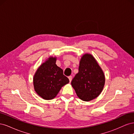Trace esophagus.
Returning a JSON list of instances; mask_svg holds the SVG:
<instances>
[{
	"instance_id": "34e87169",
	"label": "esophagus",
	"mask_w": 134,
	"mask_h": 134,
	"mask_svg": "<svg viewBox=\"0 0 134 134\" xmlns=\"http://www.w3.org/2000/svg\"><path fill=\"white\" fill-rule=\"evenodd\" d=\"M68 78H69V79L70 82H71V80H72V76H68Z\"/></svg>"
}]
</instances>
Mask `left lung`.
<instances>
[{
	"mask_svg": "<svg viewBox=\"0 0 134 134\" xmlns=\"http://www.w3.org/2000/svg\"><path fill=\"white\" fill-rule=\"evenodd\" d=\"M104 83L103 71L94 58L84 54L80 61L78 73L71 82L77 96L87 102L94 99L102 92Z\"/></svg>",
	"mask_w": 134,
	"mask_h": 134,
	"instance_id": "8db88e82",
	"label": "left lung"
}]
</instances>
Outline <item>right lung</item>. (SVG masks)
<instances>
[{
    "instance_id": "add662e5",
    "label": "right lung",
    "mask_w": 134,
    "mask_h": 134,
    "mask_svg": "<svg viewBox=\"0 0 134 134\" xmlns=\"http://www.w3.org/2000/svg\"><path fill=\"white\" fill-rule=\"evenodd\" d=\"M56 62V58L51 56L40 66L34 76L35 91L46 100L54 99L62 87L69 82Z\"/></svg>"
}]
</instances>
